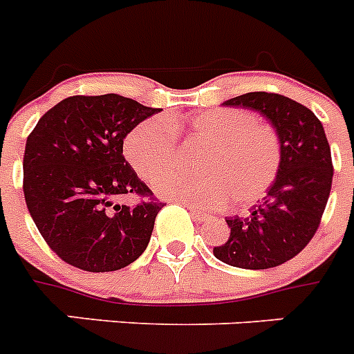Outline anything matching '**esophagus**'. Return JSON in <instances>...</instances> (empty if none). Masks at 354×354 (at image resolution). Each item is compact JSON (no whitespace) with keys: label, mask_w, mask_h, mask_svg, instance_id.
Wrapping results in <instances>:
<instances>
[{"label":"esophagus","mask_w":354,"mask_h":354,"mask_svg":"<svg viewBox=\"0 0 354 354\" xmlns=\"http://www.w3.org/2000/svg\"><path fill=\"white\" fill-rule=\"evenodd\" d=\"M187 208H189L190 214L194 215V217L199 221V223H207V221L214 219V215L207 214V212H203V210H198V208L192 207V205H189V207H187Z\"/></svg>","instance_id":"1"}]
</instances>
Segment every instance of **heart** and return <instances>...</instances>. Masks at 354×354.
Wrapping results in <instances>:
<instances>
[{"instance_id": "obj_1", "label": "heart", "mask_w": 354, "mask_h": 354, "mask_svg": "<svg viewBox=\"0 0 354 354\" xmlns=\"http://www.w3.org/2000/svg\"><path fill=\"white\" fill-rule=\"evenodd\" d=\"M176 131L207 142L199 156L203 174L180 171L160 176L153 189L165 199L217 208L233 198L250 205L267 192L279 169L281 147L274 128L241 109L207 110L190 118H151L124 140V155L140 178L153 181L176 162Z\"/></svg>"}]
</instances>
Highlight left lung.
<instances>
[{
	"instance_id": "obj_1",
	"label": "left lung",
	"mask_w": 354,
	"mask_h": 354,
	"mask_svg": "<svg viewBox=\"0 0 354 354\" xmlns=\"http://www.w3.org/2000/svg\"><path fill=\"white\" fill-rule=\"evenodd\" d=\"M224 106L254 110L276 130L281 147L272 185L242 217H228V241L215 245L221 262L241 269H270L305 250L317 232L330 198V144L315 113L272 92H248Z\"/></svg>"
}]
</instances>
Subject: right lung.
<instances>
[{
  "instance_id": "right-lung-1",
  "label": "right lung",
  "mask_w": 354,
  "mask_h": 354,
  "mask_svg": "<svg viewBox=\"0 0 354 354\" xmlns=\"http://www.w3.org/2000/svg\"><path fill=\"white\" fill-rule=\"evenodd\" d=\"M119 94L71 96L42 115L26 139L23 190L37 230L64 262L110 272L149 244L164 203L153 198L122 155L126 135L158 113ZM124 194L147 197L135 207Z\"/></svg>"
}]
</instances>
